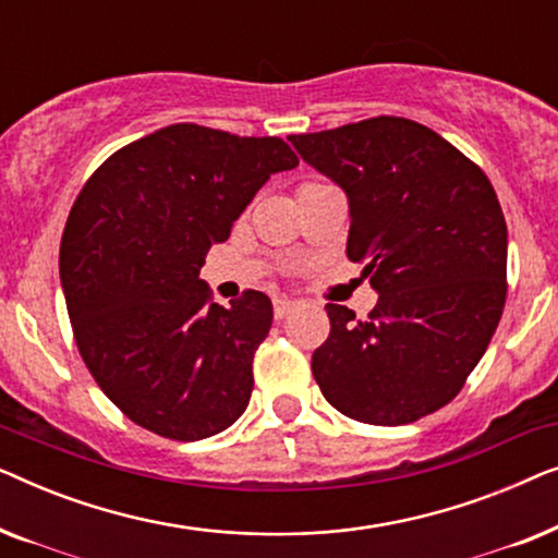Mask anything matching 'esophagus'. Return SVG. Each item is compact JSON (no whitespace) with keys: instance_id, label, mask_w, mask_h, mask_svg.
<instances>
[{"instance_id":"obj_1","label":"esophagus","mask_w":558,"mask_h":558,"mask_svg":"<svg viewBox=\"0 0 558 558\" xmlns=\"http://www.w3.org/2000/svg\"><path fill=\"white\" fill-rule=\"evenodd\" d=\"M296 304L292 300H274V317L284 319L289 312H294Z\"/></svg>"}]
</instances>
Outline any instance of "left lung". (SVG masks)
<instances>
[{
  "label": "left lung",
  "mask_w": 558,
  "mask_h": 558,
  "mask_svg": "<svg viewBox=\"0 0 558 558\" xmlns=\"http://www.w3.org/2000/svg\"><path fill=\"white\" fill-rule=\"evenodd\" d=\"M289 142L345 190L348 258L378 292L368 319L325 304L319 391L355 422L399 426L462 391L506 307L508 228L480 167L429 126L376 117Z\"/></svg>",
  "instance_id": "obj_1"
}]
</instances>
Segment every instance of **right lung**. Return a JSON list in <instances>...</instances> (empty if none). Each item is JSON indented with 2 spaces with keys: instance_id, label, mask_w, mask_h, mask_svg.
<instances>
[{
  "instance_id": "add662e5",
  "label": "right lung",
  "mask_w": 558,
  "mask_h": 558,
  "mask_svg": "<svg viewBox=\"0 0 558 558\" xmlns=\"http://www.w3.org/2000/svg\"><path fill=\"white\" fill-rule=\"evenodd\" d=\"M296 165L279 136L172 124L113 151L75 197L60 241L68 317L134 424L197 441L246 411L271 300L248 289L220 307L201 269L264 182Z\"/></svg>"
}]
</instances>
